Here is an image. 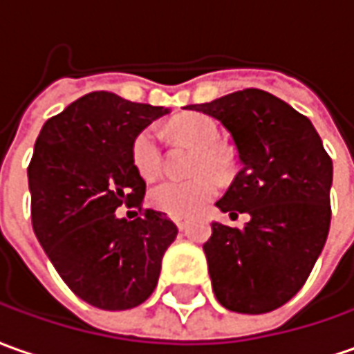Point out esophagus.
Masks as SVG:
<instances>
[{"label":"esophagus","instance_id":"34e87169","mask_svg":"<svg viewBox=\"0 0 354 354\" xmlns=\"http://www.w3.org/2000/svg\"><path fill=\"white\" fill-rule=\"evenodd\" d=\"M172 221H174V225H176V227L180 228V230H184V228H186V218L174 217V218H172Z\"/></svg>","mask_w":354,"mask_h":354}]
</instances>
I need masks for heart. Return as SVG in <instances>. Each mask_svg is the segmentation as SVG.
I'll list each match as a JSON object with an SVG mask.
<instances>
[{
    "mask_svg": "<svg viewBox=\"0 0 354 354\" xmlns=\"http://www.w3.org/2000/svg\"><path fill=\"white\" fill-rule=\"evenodd\" d=\"M168 131L197 147L192 170L194 176L167 178L151 189L153 207L170 217H189L209 203L221 189L219 176H227L232 170V157L218 145V126L205 114H184L168 124ZM131 160L145 178L157 176L162 168V145L155 127H143L131 141ZM217 171L216 175L214 172Z\"/></svg>",
    "mask_w": 354,
    "mask_h": 354,
    "instance_id": "1",
    "label": "heart"
}]
</instances>
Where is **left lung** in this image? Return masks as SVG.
<instances>
[{
	"label": "left lung",
	"mask_w": 354,
	"mask_h": 354,
	"mask_svg": "<svg viewBox=\"0 0 354 354\" xmlns=\"http://www.w3.org/2000/svg\"><path fill=\"white\" fill-rule=\"evenodd\" d=\"M189 110L218 120L240 172L217 207L250 223H213L203 244L211 285L230 312L266 314L306 283L331 223V158L308 118L259 88H244Z\"/></svg>",
	"instance_id": "obj_1"
}]
</instances>
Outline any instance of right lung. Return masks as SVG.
Returning a JSON list of instances; mask_svg holds the SVG:
<instances>
[{
    "label": "right lung",
    "instance_id": "1",
    "mask_svg": "<svg viewBox=\"0 0 354 354\" xmlns=\"http://www.w3.org/2000/svg\"><path fill=\"white\" fill-rule=\"evenodd\" d=\"M167 112L95 91L50 118L36 139L28 165L32 228L59 277L91 306L143 304L178 234L155 209L133 221L116 217L120 205L139 209L145 197L131 141Z\"/></svg>",
    "mask_w": 354,
    "mask_h": 354
}]
</instances>
